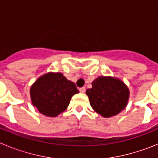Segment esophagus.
<instances>
[{
  "instance_id": "obj_1",
  "label": "esophagus",
  "mask_w": 158,
  "mask_h": 158,
  "mask_svg": "<svg viewBox=\"0 0 158 158\" xmlns=\"http://www.w3.org/2000/svg\"><path fill=\"white\" fill-rule=\"evenodd\" d=\"M79 91H80L81 93H84L85 92V87L80 88V89H79Z\"/></svg>"
}]
</instances>
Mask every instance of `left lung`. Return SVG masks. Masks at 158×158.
<instances>
[{"label": "left lung", "instance_id": "1", "mask_svg": "<svg viewBox=\"0 0 158 158\" xmlns=\"http://www.w3.org/2000/svg\"><path fill=\"white\" fill-rule=\"evenodd\" d=\"M87 89L90 105L102 116L111 117L125 108L129 98V89L118 79L100 77Z\"/></svg>", "mask_w": 158, "mask_h": 158}]
</instances>
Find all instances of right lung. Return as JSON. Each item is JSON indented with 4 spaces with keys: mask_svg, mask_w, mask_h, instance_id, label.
Listing matches in <instances>:
<instances>
[{
    "mask_svg": "<svg viewBox=\"0 0 158 158\" xmlns=\"http://www.w3.org/2000/svg\"><path fill=\"white\" fill-rule=\"evenodd\" d=\"M76 93L78 90L75 84L60 73H49L40 77L30 90L33 105L40 113L51 117L65 111Z\"/></svg>",
    "mask_w": 158,
    "mask_h": 158,
    "instance_id": "obj_1",
    "label": "right lung"
}]
</instances>
